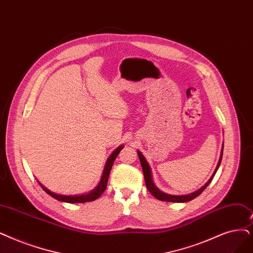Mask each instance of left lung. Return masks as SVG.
<instances>
[{
  "mask_svg": "<svg viewBox=\"0 0 253 253\" xmlns=\"http://www.w3.org/2000/svg\"><path fill=\"white\" fill-rule=\"evenodd\" d=\"M222 154H223V145H222V150H221V153H220V158H219V161H218V164L217 167L212 174V177L210 178V180H209L203 187L199 190H196L195 192H192L190 194H186V195H171V194H168L166 192H163L161 190H159L155 184L153 183V179H152V172H151V169L149 167V164L146 160V158L144 157V155H142L141 152L137 151V155H138V158H139V161H140V164H141V169H142V171H144V177H145V182H146V186L148 190L150 191V193L154 196L156 197L157 200L159 201H163V202H170V203H186V202H189L193 199H195L196 196H199L207 187L208 185L211 183V181L213 180L214 175L219 168V166H220L221 163V159H222Z\"/></svg>",
  "mask_w": 253,
  "mask_h": 253,
  "instance_id": "8db88e82",
  "label": "left lung"
}]
</instances>
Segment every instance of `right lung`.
<instances>
[{"label":"right lung","mask_w":253,"mask_h":253,"mask_svg":"<svg viewBox=\"0 0 253 253\" xmlns=\"http://www.w3.org/2000/svg\"><path fill=\"white\" fill-rule=\"evenodd\" d=\"M124 148V146H120L118 147L113 153L112 155L108 157L107 161H106V164L104 167V169H103V172H102V177H101V180L99 182V184L97 185V187L95 189H93L91 192L86 193V194H82V195H62V194H57L54 192H51L50 190H48L46 187H44L39 181V185L42 187V189L44 190L47 194H49L50 196H52L53 199H56L60 202H64V203H70V204H79V203H87V202H92V201H95L97 200L98 197H99L103 191L106 189V186H107V181H108V177H109V172H111V169L113 168V164H114V161L116 160L117 156L119 155V153L121 152V150H122Z\"/></svg>","instance_id":"1"}]
</instances>
